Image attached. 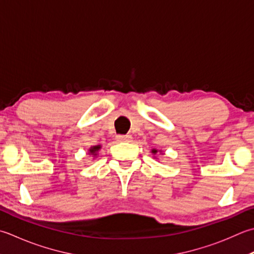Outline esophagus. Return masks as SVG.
I'll return each mask as SVG.
<instances>
[{"label":"esophagus","mask_w":254,"mask_h":254,"mask_svg":"<svg viewBox=\"0 0 254 254\" xmlns=\"http://www.w3.org/2000/svg\"><path fill=\"white\" fill-rule=\"evenodd\" d=\"M131 136L130 135H117V138H118V141H120V142H122V141H127L128 138H130Z\"/></svg>","instance_id":"34e87169"}]
</instances>
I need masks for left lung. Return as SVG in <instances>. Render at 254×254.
Segmentation results:
<instances>
[{
  "mask_svg": "<svg viewBox=\"0 0 254 254\" xmlns=\"http://www.w3.org/2000/svg\"><path fill=\"white\" fill-rule=\"evenodd\" d=\"M152 152H153V153H156V152H157V151H156V150H153V151H152Z\"/></svg>",
  "mask_w": 254,
  "mask_h": 254,
  "instance_id": "left-lung-1",
  "label": "left lung"
}]
</instances>
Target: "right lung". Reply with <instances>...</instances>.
<instances>
[{
    "mask_svg": "<svg viewBox=\"0 0 254 254\" xmlns=\"http://www.w3.org/2000/svg\"><path fill=\"white\" fill-rule=\"evenodd\" d=\"M100 145H97V146H92L91 148H90V153L91 154H93V155H96V153L99 151V150H100Z\"/></svg>",
    "mask_w": 254,
    "mask_h": 254,
    "instance_id": "obj_1",
    "label": "right lung"
}]
</instances>
